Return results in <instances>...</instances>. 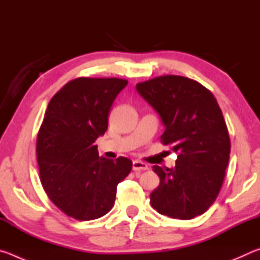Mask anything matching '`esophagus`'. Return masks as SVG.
<instances>
[{
	"label": "esophagus",
	"mask_w": 260,
	"mask_h": 260,
	"mask_svg": "<svg viewBox=\"0 0 260 260\" xmlns=\"http://www.w3.org/2000/svg\"><path fill=\"white\" fill-rule=\"evenodd\" d=\"M146 170H148V165L146 162L141 160L133 161V171H135V172H140V171H146Z\"/></svg>",
	"instance_id": "34e87169"
}]
</instances>
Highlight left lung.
<instances>
[{
	"label": "left lung",
	"mask_w": 260,
	"mask_h": 260,
	"mask_svg": "<svg viewBox=\"0 0 260 260\" xmlns=\"http://www.w3.org/2000/svg\"><path fill=\"white\" fill-rule=\"evenodd\" d=\"M136 89L166 127L161 143L178 155L173 169L152 167L160 182L150 193L151 206L174 219L203 214L219 195L231 152L217 100L200 82L172 74L139 82Z\"/></svg>",
	"instance_id": "1"
}]
</instances>
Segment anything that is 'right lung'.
Instances as JSON below:
<instances>
[{
    "label": "right lung",
    "instance_id": "1",
    "mask_svg": "<svg viewBox=\"0 0 260 260\" xmlns=\"http://www.w3.org/2000/svg\"><path fill=\"white\" fill-rule=\"evenodd\" d=\"M128 81L80 77L60 88L37 138L40 181L49 200L71 218L99 219L112 209L117 186L132 170L125 157H100L94 142L108 129L116 96Z\"/></svg>",
    "mask_w": 260,
    "mask_h": 260
}]
</instances>
